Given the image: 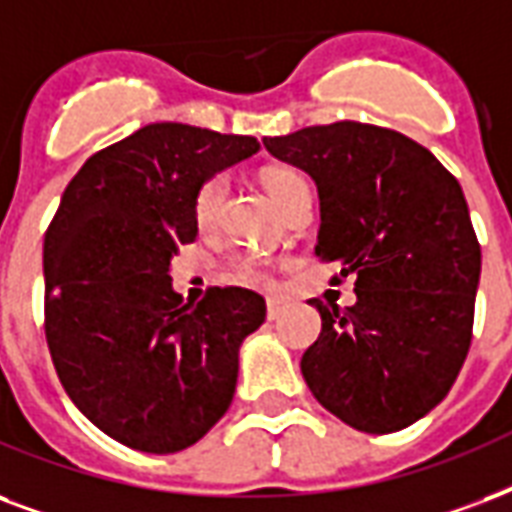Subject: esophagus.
Wrapping results in <instances>:
<instances>
[{
  "instance_id": "obj_1",
  "label": "esophagus",
  "mask_w": 512,
  "mask_h": 512,
  "mask_svg": "<svg viewBox=\"0 0 512 512\" xmlns=\"http://www.w3.org/2000/svg\"><path fill=\"white\" fill-rule=\"evenodd\" d=\"M282 311H284L282 300L271 298L268 303H265V314H268V319H279L282 317Z\"/></svg>"
}]
</instances>
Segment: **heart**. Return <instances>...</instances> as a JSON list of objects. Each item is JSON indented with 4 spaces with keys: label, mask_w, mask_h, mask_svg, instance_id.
I'll use <instances>...</instances> for the list:
<instances>
[{
    "label": "heart",
    "mask_w": 512,
    "mask_h": 512,
    "mask_svg": "<svg viewBox=\"0 0 512 512\" xmlns=\"http://www.w3.org/2000/svg\"><path fill=\"white\" fill-rule=\"evenodd\" d=\"M300 182H303V177L292 169H268L263 174L265 190H268V195L276 201L279 209H282V204L290 198V193ZM222 195H225V179L220 174H214V177L204 179L198 185V190L193 195V217L201 228H209L217 220ZM225 276H228V282L244 284V287H260V290L273 287V282H276V273H273L268 260L257 255H244V252L233 255L225 263Z\"/></svg>",
    "instance_id": "b5f03b06"
}]
</instances>
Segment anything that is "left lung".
Instances as JSON below:
<instances>
[{
	"label": "left lung",
	"instance_id": "8db88e82",
	"mask_svg": "<svg viewBox=\"0 0 512 512\" xmlns=\"http://www.w3.org/2000/svg\"><path fill=\"white\" fill-rule=\"evenodd\" d=\"M263 144L317 182V257L357 279L354 306L311 300L322 333L300 360L308 389L360 432L405 429L448 395L473 341L481 244L462 187L427 147L370 123Z\"/></svg>",
	"mask_w": 512,
	"mask_h": 512
}]
</instances>
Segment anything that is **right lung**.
Returning a JSON list of instances; mask_svg holds the SVG:
<instances>
[{
    "mask_svg": "<svg viewBox=\"0 0 512 512\" xmlns=\"http://www.w3.org/2000/svg\"><path fill=\"white\" fill-rule=\"evenodd\" d=\"M257 150L255 136L152 123L93 152L61 195L42 249L50 360L72 403L123 446L182 451L233 400L265 300L209 287L187 308L169 268L198 233V185Z\"/></svg>",
    "mask_w": 512,
    "mask_h": 512,
    "instance_id": "obj_1",
    "label": "right lung"
}]
</instances>
